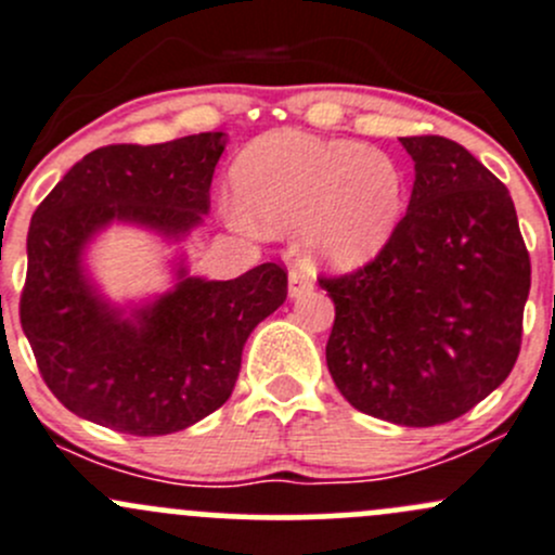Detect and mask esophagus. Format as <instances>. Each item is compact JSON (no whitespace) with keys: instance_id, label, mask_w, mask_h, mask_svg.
<instances>
[{"instance_id":"obj_1","label":"esophagus","mask_w":555,"mask_h":555,"mask_svg":"<svg viewBox=\"0 0 555 555\" xmlns=\"http://www.w3.org/2000/svg\"><path fill=\"white\" fill-rule=\"evenodd\" d=\"M312 291V278L310 272L305 270V267H294L288 275V294L294 296V299H299V296L310 294Z\"/></svg>"}]
</instances>
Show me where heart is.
I'll use <instances>...</instances> for the list:
<instances>
[{
	"instance_id": "obj_1",
	"label": "heart",
	"mask_w": 555,
	"mask_h": 555,
	"mask_svg": "<svg viewBox=\"0 0 555 555\" xmlns=\"http://www.w3.org/2000/svg\"><path fill=\"white\" fill-rule=\"evenodd\" d=\"M232 186L245 219L261 230L301 227L312 264L341 272L390 243L409 203V179L392 154L296 130L245 146Z\"/></svg>"
}]
</instances>
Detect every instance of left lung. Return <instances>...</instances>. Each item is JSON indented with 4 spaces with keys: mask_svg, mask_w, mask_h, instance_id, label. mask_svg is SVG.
I'll return each mask as SVG.
<instances>
[{
    "mask_svg": "<svg viewBox=\"0 0 555 555\" xmlns=\"http://www.w3.org/2000/svg\"><path fill=\"white\" fill-rule=\"evenodd\" d=\"M409 210L361 270L318 278L336 307L325 363L363 414L433 427L467 414L521 352L532 264L507 186L465 146L409 135Z\"/></svg>",
    "mask_w": 555,
    "mask_h": 555,
    "instance_id": "1",
    "label": "left lung"
}]
</instances>
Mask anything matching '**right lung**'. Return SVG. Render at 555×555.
<instances>
[{
	"label": "right lung",
	"instance_id": "add662e5",
	"mask_svg": "<svg viewBox=\"0 0 555 555\" xmlns=\"http://www.w3.org/2000/svg\"><path fill=\"white\" fill-rule=\"evenodd\" d=\"M227 133L168 144H112L85 154L34 210L21 325L39 374L82 420L128 436H168L214 414L235 390L250 331L288 296L275 261L235 280L179 283L125 318L85 275V245L112 221L168 240L210 208Z\"/></svg>",
	"mask_w": 555,
	"mask_h": 555
}]
</instances>
